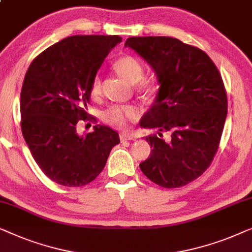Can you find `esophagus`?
I'll return each instance as SVG.
<instances>
[{"mask_svg": "<svg viewBox=\"0 0 252 252\" xmlns=\"http://www.w3.org/2000/svg\"><path fill=\"white\" fill-rule=\"evenodd\" d=\"M120 139L122 141H126V140H134L136 139V136H134L133 133H129V132H122L120 134Z\"/></svg>", "mask_w": 252, "mask_h": 252, "instance_id": "obj_1", "label": "esophagus"}]
</instances>
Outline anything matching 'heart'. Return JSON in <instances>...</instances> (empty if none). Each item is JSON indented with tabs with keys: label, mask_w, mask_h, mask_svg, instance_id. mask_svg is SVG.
Here are the masks:
<instances>
[{
	"label": "heart",
	"mask_w": 252,
	"mask_h": 252,
	"mask_svg": "<svg viewBox=\"0 0 252 252\" xmlns=\"http://www.w3.org/2000/svg\"><path fill=\"white\" fill-rule=\"evenodd\" d=\"M115 72L119 74L122 79H125L130 84H137L144 77V66L139 60L132 56H125L114 63ZM140 91L146 95L154 94L157 91V84L153 81H142L139 86ZM101 92V77L95 75L92 79L90 94L94 98H97ZM140 115V111L134 106L125 105H113L109 106L102 113V118L108 125H111L119 129H123L127 126V122L137 120Z\"/></svg>",
	"instance_id": "b5f03b06"
}]
</instances>
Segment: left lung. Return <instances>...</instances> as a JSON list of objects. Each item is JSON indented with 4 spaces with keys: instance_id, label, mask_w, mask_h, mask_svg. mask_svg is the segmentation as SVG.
<instances>
[{
    "instance_id": "obj_1",
    "label": "left lung",
    "mask_w": 252,
    "mask_h": 252,
    "mask_svg": "<svg viewBox=\"0 0 252 252\" xmlns=\"http://www.w3.org/2000/svg\"><path fill=\"white\" fill-rule=\"evenodd\" d=\"M125 47L146 60L160 84L140 121L158 130L146 137L152 152L140 170L164 189L185 186L208 169L218 150L227 115L220 74L204 51L173 37H129Z\"/></svg>"
}]
</instances>
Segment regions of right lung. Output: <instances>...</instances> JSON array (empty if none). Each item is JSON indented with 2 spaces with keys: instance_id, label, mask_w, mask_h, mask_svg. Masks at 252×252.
Here are the masks:
<instances>
[{
  "instance_id": "1",
  "label": "right lung",
  "mask_w": 252,
  "mask_h": 252,
  "mask_svg": "<svg viewBox=\"0 0 252 252\" xmlns=\"http://www.w3.org/2000/svg\"><path fill=\"white\" fill-rule=\"evenodd\" d=\"M118 35H74L38 55L28 67L20 94L21 132L35 162L59 185L80 187L105 168L119 133L97 125L80 136L79 120L88 116L92 79Z\"/></svg>"
}]
</instances>
